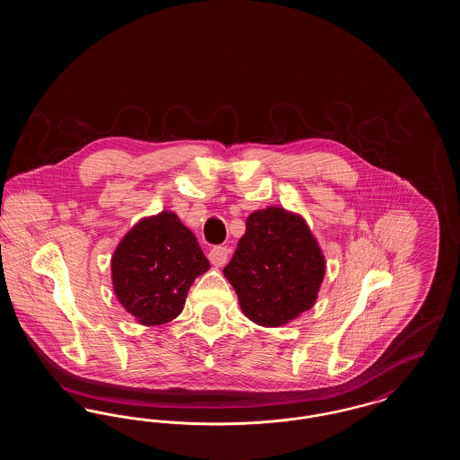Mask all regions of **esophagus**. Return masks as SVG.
<instances>
[{"label": "esophagus", "mask_w": 460, "mask_h": 460, "mask_svg": "<svg viewBox=\"0 0 460 460\" xmlns=\"http://www.w3.org/2000/svg\"><path fill=\"white\" fill-rule=\"evenodd\" d=\"M229 253H231V250L227 246H214L208 253V261L214 263L216 267H222L224 263L227 262Z\"/></svg>", "instance_id": "obj_1"}]
</instances>
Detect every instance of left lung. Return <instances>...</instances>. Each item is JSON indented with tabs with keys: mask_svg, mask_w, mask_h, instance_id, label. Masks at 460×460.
<instances>
[{
	"mask_svg": "<svg viewBox=\"0 0 460 460\" xmlns=\"http://www.w3.org/2000/svg\"><path fill=\"white\" fill-rule=\"evenodd\" d=\"M326 262L305 220L269 207L246 219L224 276L241 310L261 326H283L314 305Z\"/></svg>",
	"mask_w": 460,
	"mask_h": 460,
	"instance_id": "8db88e82",
	"label": "left lung"
}]
</instances>
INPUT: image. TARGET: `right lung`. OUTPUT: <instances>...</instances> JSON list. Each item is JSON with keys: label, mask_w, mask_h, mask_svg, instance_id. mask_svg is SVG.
Returning a JSON list of instances; mask_svg holds the SVG:
<instances>
[{"label": "right lung", "mask_w": 460, "mask_h": 460, "mask_svg": "<svg viewBox=\"0 0 460 460\" xmlns=\"http://www.w3.org/2000/svg\"><path fill=\"white\" fill-rule=\"evenodd\" d=\"M210 263L195 234L174 212L137 222L111 259L113 289L122 306L145 326L175 319L190 286Z\"/></svg>", "instance_id": "right-lung-1"}]
</instances>
